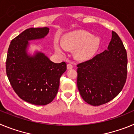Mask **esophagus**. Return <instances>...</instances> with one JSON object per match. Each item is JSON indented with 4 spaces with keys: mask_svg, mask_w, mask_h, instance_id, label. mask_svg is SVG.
<instances>
[{
    "mask_svg": "<svg viewBox=\"0 0 134 134\" xmlns=\"http://www.w3.org/2000/svg\"><path fill=\"white\" fill-rule=\"evenodd\" d=\"M73 68V65L70 63H68L67 64V69L70 70V69H72Z\"/></svg>",
    "mask_w": 134,
    "mask_h": 134,
    "instance_id": "obj_1",
    "label": "esophagus"
}]
</instances>
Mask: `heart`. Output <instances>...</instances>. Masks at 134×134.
I'll return each mask as SVG.
<instances>
[{
  "label": "heart",
  "instance_id": "obj_1",
  "mask_svg": "<svg viewBox=\"0 0 134 134\" xmlns=\"http://www.w3.org/2000/svg\"><path fill=\"white\" fill-rule=\"evenodd\" d=\"M100 46L99 39L85 31H79L66 34L62 43L54 42V48L58 54H64V49L74 51V58L79 61H86L95 55Z\"/></svg>",
  "mask_w": 134,
  "mask_h": 134
}]
</instances>
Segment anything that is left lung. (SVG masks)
<instances>
[{
	"instance_id": "1",
	"label": "left lung",
	"mask_w": 134,
	"mask_h": 134,
	"mask_svg": "<svg viewBox=\"0 0 134 134\" xmlns=\"http://www.w3.org/2000/svg\"><path fill=\"white\" fill-rule=\"evenodd\" d=\"M127 52L115 32L107 49L77 65V86L85 102L107 103L120 93L127 79Z\"/></svg>"
}]
</instances>
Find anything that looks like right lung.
Instances as JSON below:
<instances>
[{"label": "right lung", "instance_id": "obj_1", "mask_svg": "<svg viewBox=\"0 0 134 134\" xmlns=\"http://www.w3.org/2000/svg\"><path fill=\"white\" fill-rule=\"evenodd\" d=\"M48 27L29 28L12 40L7 53V77L17 95L23 100L36 105H46L58 93L60 79L66 70V64L54 63L44 53H28L33 40L43 39Z\"/></svg>", "mask_w": 134, "mask_h": 134}]
</instances>
